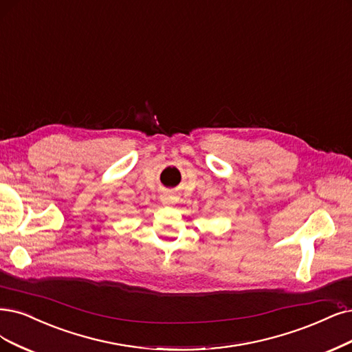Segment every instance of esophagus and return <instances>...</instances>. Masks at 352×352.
<instances>
[{"mask_svg": "<svg viewBox=\"0 0 352 352\" xmlns=\"http://www.w3.org/2000/svg\"><path fill=\"white\" fill-rule=\"evenodd\" d=\"M161 201L164 204H173L175 201V194L171 191H165L161 196Z\"/></svg>", "mask_w": 352, "mask_h": 352, "instance_id": "esophagus-1", "label": "esophagus"}]
</instances>
